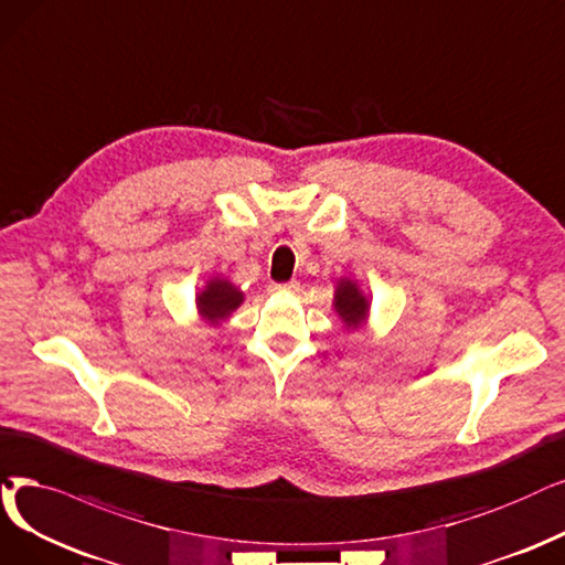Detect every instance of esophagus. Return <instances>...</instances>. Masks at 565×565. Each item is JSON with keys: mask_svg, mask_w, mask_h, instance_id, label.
I'll return each instance as SVG.
<instances>
[{"mask_svg": "<svg viewBox=\"0 0 565 565\" xmlns=\"http://www.w3.org/2000/svg\"><path fill=\"white\" fill-rule=\"evenodd\" d=\"M299 289V282H274L270 285V291H297Z\"/></svg>", "mask_w": 565, "mask_h": 565, "instance_id": "34e87169", "label": "esophagus"}]
</instances>
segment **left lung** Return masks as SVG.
Segmentation results:
<instances>
[{
    "label": "left lung",
    "mask_w": 565,
    "mask_h": 565,
    "mask_svg": "<svg viewBox=\"0 0 565 565\" xmlns=\"http://www.w3.org/2000/svg\"><path fill=\"white\" fill-rule=\"evenodd\" d=\"M333 306H335V312L341 315L343 322L350 327V329H359L361 324H364L366 315H369V299L361 295L356 282L352 280H341L335 287V297H333Z\"/></svg>",
    "instance_id": "left-lung-1"
}]
</instances>
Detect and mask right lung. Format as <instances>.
<instances>
[{"label":"right lung","mask_w":565,"mask_h":565,"mask_svg":"<svg viewBox=\"0 0 565 565\" xmlns=\"http://www.w3.org/2000/svg\"><path fill=\"white\" fill-rule=\"evenodd\" d=\"M243 301V291L236 289L230 280H211L206 289L196 297V306L201 318L211 324H217L220 320L230 318L232 310H236Z\"/></svg>","instance_id":"right-lung-1"}]
</instances>
